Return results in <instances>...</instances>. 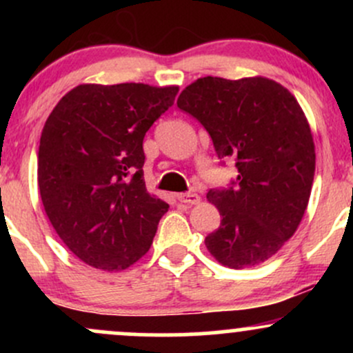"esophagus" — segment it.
<instances>
[{"instance_id":"34e87169","label":"esophagus","mask_w":353,"mask_h":353,"mask_svg":"<svg viewBox=\"0 0 353 353\" xmlns=\"http://www.w3.org/2000/svg\"><path fill=\"white\" fill-rule=\"evenodd\" d=\"M177 201L184 202V204H197L201 201V197L196 192H181L177 194Z\"/></svg>"}]
</instances>
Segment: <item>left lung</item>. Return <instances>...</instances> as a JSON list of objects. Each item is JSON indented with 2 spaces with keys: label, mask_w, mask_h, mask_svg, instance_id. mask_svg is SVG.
Wrapping results in <instances>:
<instances>
[{
  "label": "left lung",
  "mask_w": 353,
  "mask_h": 353,
  "mask_svg": "<svg viewBox=\"0 0 353 353\" xmlns=\"http://www.w3.org/2000/svg\"><path fill=\"white\" fill-rule=\"evenodd\" d=\"M177 108L204 125L219 159H236V181L208 192L221 225L205 247L230 269L262 264L294 236L309 204L315 145L302 108L262 76L201 78L181 92Z\"/></svg>",
  "instance_id": "8db88e82"
}]
</instances>
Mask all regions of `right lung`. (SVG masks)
<instances>
[{
	"instance_id": "1",
	"label": "right lung",
	"mask_w": 353,
	"mask_h": 353,
	"mask_svg": "<svg viewBox=\"0 0 353 353\" xmlns=\"http://www.w3.org/2000/svg\"><path fill=\"white\" fill-rule=\"evenodd\" d=\"M179 88L79 84L46 119L38 185L46 216L76 257L124 270L148 252L169 204L144 182L145 132Z\"/></svg>"
}]
</instances>
